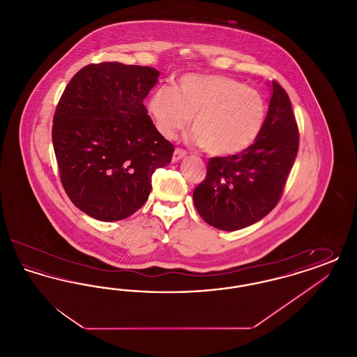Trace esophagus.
Masks as SVG:
<instances>
[{
    "label": "esophagus",
    "mask_w": 357,
    "mask_h": 357,
    "mask_svg": "<svg viewBox=\"0 0 357 357\" xmlns=\"http://www.w3.org/2000/svg\"><path fill=\"white\" fill-rule=\"evenodd\" d=\"M187 153L185 150H181V149H176L175 151H174V155H172V162L174 163H176V162H179L181 159H183L185 156H186Z\"/></svg>",
    "instance_id": "1"
}]
</instances>
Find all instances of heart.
<instances>
[{
	"label": "heart",
	"mask_w": 357,
	"mask_h": 357,
	"mask_svg": "<svg viewBox=\"0 0 357 357\" xmlns=\"http://www.w3.org/2000/svg\"><path fill=\"white\" fill-rule=\"evenodd\" d=\"M149 108L156 128L167 139L185 131L194 118V143L215 156L248 150L268 115V102L258 91L220 75H187L178 91L160 86Z\"/></svg>",
	"instance_id": "obj_1"
}]
</instances>
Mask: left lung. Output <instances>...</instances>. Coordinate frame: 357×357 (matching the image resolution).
I'll use <instances>...</instances> for the list:
<instances>
[{
    "label": "left lung",
    "instance_id": "left-lung-1",
    "mask_svg": "<svg viewBox=\"0 0 357 357\" xmlns=\"http://www.w3.org/2000/svg\"><path fill=\"white\" fill-rule=\"evenodd\" d=\"M265 126L245 151L211 158L192 198L208 225L234 231L266 217L278 204L298 151V127L288 93L277 82Z\"/></svg>",
    "mask_w": 357,
    "mask_h": 357
}]
</instances>
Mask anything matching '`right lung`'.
<instances>
[{
	"mask_svg": "<svg viewBox=\"0 0 357 357\" xmlns=\"http://www.w3.org/2000/svg\"><path fill=\"white\" fill-rule=\"evenodd\" d=\"M159 75L150 67L89 64L57 104L52 142L61 183L72 204L98 221L132 215L149 199L153 171L170 165L174 146L143 104Z\"/></svg>",
	"mask_w": 357,
	"mask_h": 357,
	"instance_id": "1",
	"label": "right lung"
}]
</instances>
